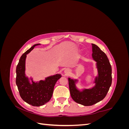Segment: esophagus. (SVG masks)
<instances>
[{
    "label": "esophagus",
    "instance_id": "1",
    "mask_svg": "<svg viewBox=\"0 0 129 129\" xmlns=\"http://www.w3.org/2000/svg\"><path fill=\"white\" fill-rule=\"evenodd\" d=\"M71 73V71H70V70L69 69H66L65 71H64V74L65 75H68V74Z\"/></svg>",
    "mask_w": 129,
    "mask_h": 129
}]
</instances>
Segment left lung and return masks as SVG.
I'll return each instance as SVG.
<instances>
[{"label":"left lung","mask_w":129,"mask_h":129,"mask_svg":"<svg viewBox=\"0 0 129 129\" xmlns=\"http://www.w3.org/2000/svg\"><path fill=\"white\" fill-rule=\"evenodd\" d=\"M92 58L96 62L97 75L89 89H79L76 87L79 80L68 77L70 93L75 102L90 106L99 102L106 96L112 83V69L107 56L97 45L92 44Z\"/></svg>","instance_id":"8db88e82"}]
</instances>
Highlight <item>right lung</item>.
<instances>
[{
  "instance_id": "obj_1",
  "label": "right lung",
  "mask_w": 129,
  "mask_h": 129,
  "mask_svg": "<svg viewBox=\"0 0 129 129\" xmlns=\"http://www.w3.org/2000/svg\"><path fill=\"white\" fill-rule=\"evenodd\" d=\"M38 44L33 45L20 57L16 68V84L21 99L32 106L40 107L51 99L54 88L61 75L57 74L46 77L44 80L34 81L32 77L29 78L25 74V64L27 55Z\"/></svg>"
}]
</instances>
